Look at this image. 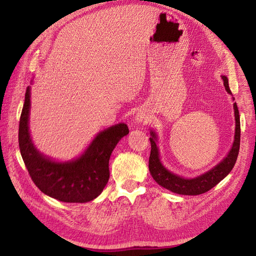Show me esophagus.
Listing matches in <instances>:
<instances>
[{
	"label": "esophagus",
	"mask_w": 256,
	"mask_h": 256,
	"mask_svg": "<svg viewBox=\"0 0 256 256\" xmlns=\"http://www.w3.org/2000/svg\"><path fill=\"white\" fill-rule=\"evenodd\" d=\"M136 122L138 123H146L148 122V118H146V116L144 113H138V116H136Z\"/></svg>",
	"instance_id": "obj_1"
}]
</instances>
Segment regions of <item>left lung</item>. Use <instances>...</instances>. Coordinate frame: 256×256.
<instances>
[{"label": "left lung", "mask_w": 256, "mask_h": 256, "mask_svg": "<svg viewBox=\"0 0 256 256\" xmlns=\"http://www.w3.org/2000/svg\"><path fill=\"white\" fill-rule=\"evenodd\" d=\"M222 80L226 86L228 94H232V92L229 88V80L226 76H222ZM234 108V118H236V134H234V142H233L232 148L230 150L229 154L224 157V160L220 162L218 165L214 166L212 170L202 174L196 178H184L175 174L170 172L162 164L160 160V152L157 148V136L154 131H150V155L148 160V168L150 172L152 177L154 180L170 192L179 194H188V196H196L204 194L214 188L216 184H218L222 179L229 175V172L232 170L234 166L238 150H240V138H241V128H240V114H238L236 103L233 104Z\"/></svg>", "instance_id": "8db88e82"}]
</instances>
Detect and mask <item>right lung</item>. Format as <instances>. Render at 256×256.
I'll return each instance as SVG.
<instances>
[{"label":"right lung","mask_w":256,"mask_h":256,"mask_svg":"<svg viewBox=\"0 0 256 256\" xmlns=\"http://www.w3.org/2000/svg\"><path fill=\"white\" fill-rule=\"evenodd\" d=\"M30 88L27 86L18 128L22 158L32 180L40 192L62 202H88L99 196L110 178L108 160L118 140L128 134L126 124L118 123L98 133L84 153L70 162H55L32 144L28 131Z\"/></svg>","instance_id":"obj_1"}]
</instances>
